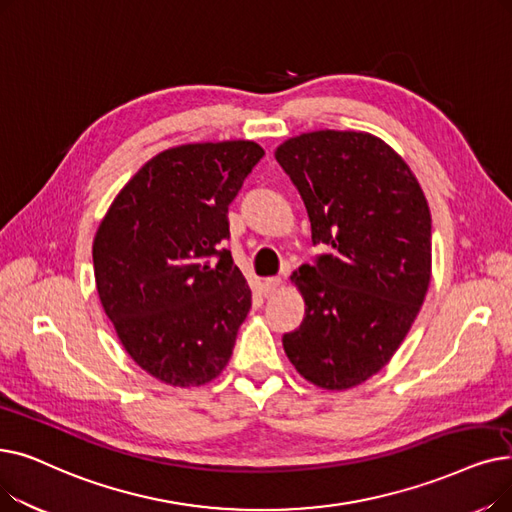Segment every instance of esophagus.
<instances>
[{
    "instance_id": "1",
    "label": "esophagus",
    "mask_w": 512,
    "mask_h": 512,
    "mask_svg": "<svg viewBox=\"0 0 512 512\" xmlns=\"http://www.w3.org/2000/svg\"><path fill=\"white\" fill-rule=\"evenodd\" d=\"M280 286H282V280H280L278 276L265 278V280H263V293H265V297H272L274 293H278Z\"/></svg>"
}]
</instances>
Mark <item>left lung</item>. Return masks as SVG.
<instances>
[{"mask_svg": "<svg viewBox=\"0 0 512 512\" xmlns=\"http://www.w3.org/2000/svg\"><path fill=\"white\" fill-rule=\"evenodd\" d=\"M276 161L303 198L311 240L328 249L293 274L307 307L284 351L309 383L355 387L391 360L425 301L427 198L404 159L362 131L303 133Z\"/></svg>", "mask_w": 512, "mask_h": 512, "instance_id": "left-lung-1", "label": "left lung"}]
</instances>
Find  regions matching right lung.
Instances as JSON below:
<instances>
[{"instance_id":"add662e5","label":"right lung","mask_w":512,"mask_h":512,"mask_svg":"<svg viewBox=\"0 0 512 512\" xmlns=\"http://www.w3.org/2000/svg\"><path fill=\"white\" fill-rule=\"evenodd\" d=\"M263 154L247 140L169 148L131 177L96 232L106 316L131 360L167 385L209 383L230 360L251 288L226 249L228 205Z\"/></svg>"}]
</instances>
